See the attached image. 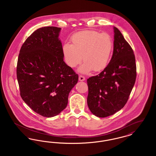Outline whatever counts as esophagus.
<instances>
[{"label":"esophagus","mask_w":156,"mask_h":156,"mask_svg":"<svg viewBox=\"0 0 156 156\" xmlns=\"http://www.w3.org/2000/svg\"><path fill=\"white\" fill-rule=\"evenodd\" d=\"M85 80V78L83 76H82V75H80L79 76V81H83Z\"/></svg>","instance_id":"esophagus-1"}]
</instances>
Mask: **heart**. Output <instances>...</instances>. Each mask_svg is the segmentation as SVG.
<instances>
[{"mask_svg":"<svg viewBox=\"0 0 156 156\" xmlns=\"http://www.w3.org/2000/svg\"><path fill=\"white\" fill-rule=\"evenodd\" d=\"M71 40L72 44L67 43L62 48L69 67H76L82 59L84 64L79 69L82 74H87L93 69L98 72L106 67L113 48L112 39L108 34L85 30L75 33Z\"/></svg>","mask_w":156,"mask_h":156,"instance_id":"obj_1","label":"heart"}]
</instances>
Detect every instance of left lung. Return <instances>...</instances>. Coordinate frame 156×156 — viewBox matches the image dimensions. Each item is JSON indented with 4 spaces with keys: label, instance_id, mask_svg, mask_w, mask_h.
Here are the masks:
<instances>
[{
    "label": "left lung",
    "instance_id": "1",
    "mask_svg": "<svg viewBox=\"0 0 156 156\" xmlns=\"http://www.w3.org/2000/svg\"><path fill=\"white\" fill-rule=\"evenodd\" d=\"M114 29L113 52L108 65L99 74L87 80V104L99 118L115 114L126 104L136 78L133 51L121 32Z\"/></svg>",
    "mask_w": 156,
    "mask_h": 156
}]
</instances>
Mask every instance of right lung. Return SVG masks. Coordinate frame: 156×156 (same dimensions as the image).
<instances>
[{
    "mask_svg": "<svg viewBox=\"0 0 156 156\" xmlns=\"http://www.w3.org/2000/svg\"><path fill=\"white\" fill-rule=\"evenodd\" d=\"M61 28L34 31L22 45L17 64L20 96L38 114L51 118L62 111L78 75L64 61Z\"/></svg>",
    "mask_w": 156,
    "mask_h": 156,
    "instance_id": "add662e5",
    "label": "right lung"
}]
</instances>
